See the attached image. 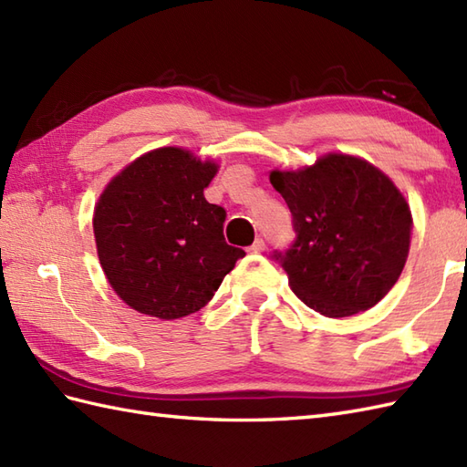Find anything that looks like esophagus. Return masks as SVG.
Masks as SVG:
<instances>
[{
	"label": "esophagus",
	"mask_w": 467,
	"mask_h": 467,
	"mask_svg": "<svg viewBox=\"0 0 467 467\" xmlns=\"http://www.w3.org/2000/svg\"><path fill=\"white\" fill-rule=\"evenodd\" d=\"M266 249V244H265V241L263 239H256L251 246H249V251L251 253H263Z\"/></svg>",
	"instance_id": "34e87169"
}]
</instances>
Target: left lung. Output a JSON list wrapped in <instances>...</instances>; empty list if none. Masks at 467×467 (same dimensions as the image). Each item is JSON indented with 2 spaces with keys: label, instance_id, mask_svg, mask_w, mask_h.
I'll list each match as a JSON object with an SVG mask.
<instances>
[{
  "label": "left lung",
  "instance_id": "obj_1",
  "mask_svg": "<svg viewBox=\"0 0 467 467\" xmlns=\"http://www.w3.org/2000/svg\"><path fill=\"white\" fill-rule=\"evenodd\" d=\"M293 214L295 241L273 259L299 299L325 317L371 309L408 261L411 211L381 171L329 154L296 172H271Z\"/></svg>",
  "mask_w": 467,
  "mask_h": 467
}]
</instances>
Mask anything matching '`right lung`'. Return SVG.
Listing matches in <instances>:
<instances>
[{"label": "right lung", "instance_id": "right-lung-1", "mask_svg": "<svg viewBox=\"0 0 467 467\" xmlns=\"http://www.w3.org/2000/svg\"><path fill=\"white\" fill-rule=\"evenodd\" d=\"M216 164L158 148L108 184L94 213L98 259L132 309L158 319L201 311L244 256L226 244V211L206 202Z\"/></svg>", "mask_w": 467, "mask_h": 467}]
</instances>
